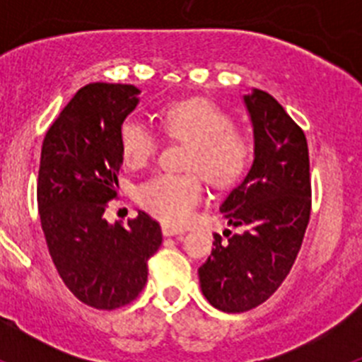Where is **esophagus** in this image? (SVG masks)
<instances>
[{
  "mask_svg": "<svg viewBox=\"0 0 362 362\" xmlns=\"http://www.w3.org/2000/svg\"><path fill=\"white\" fill-rule=\"evenodd\" d=\"M163 235H165V238H172V235L181 238V235H183V230H177L170 225H163Z\"/></svg>",
  "mask_w": 362,
  "mask_h": 362,
  "instance_id": "obj_1",
  "label": "esophagus"
}]
</instances>
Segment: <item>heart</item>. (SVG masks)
Instances as JSON below:
<instances>
[{"label": "heart", "mask_w": 362, "mask_h": 362, "mask_svg": "<svg viewBox=\"0 0 362 362\" xmlns=\"http://www.w3.org/2000/svg\"><path fill=\"white\" fill-rule=\"evenodd\" d=\"M163 130L172 139L190 141L185 158L187 170H197L214 187H230L241 179L252 159V141L233 127L228 112L206 99L174 101L161 114ZM124 163L141 168L158 153L159 137L146 121L130 116L119 130ZM201 175L158 174L137 188V201L166 225L183 226L203 201Z\"/></svg>", "instance_id": "1"}]
</instances>
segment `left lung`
<instances>
[{
  "label": "left lung",
  "instance_id": "1",
  "mask_svg": "<svg viewBox=\"0 0 362 362\" xmlns=\"http://www.w3.org/2000/svg\"><path fill=\"white\" fill-rule=\"evenodd\" d=\"M245 105L254 127V163L219 206L228 225L245 230L226 241L216 233V248L199 268L203 296L228 313L248 312L279 288L296 263L312 209L305 132L268 92L255 88Z\"/></svg>",
  "mask_w": 362,
  "mask_h": 362
}]
</instances>
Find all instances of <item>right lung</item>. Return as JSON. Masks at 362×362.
Listing matches in <instances>:
<instances>
[{
	"label": "right lung",
	"instance_id": "add662e5",
	"mask_svg": "<svg viewBox=\"0 0 362 362\" xmlns=\"http://www.w3.org/2000/svg\"><path fill=\"white\" fill-rule=\"evenodd\" d=\"M134 85L90 83L76 92L41 146L37 209L49 254L66 288L98 310H116L139 296L161 226L137 212L124 228L103 217L117 197L123 165L119 130L137 107Z\"/></svg>",
	"mask_w": 362,
	"mask_h": 362
}]
</instances>
